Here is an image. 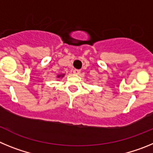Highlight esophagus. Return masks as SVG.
<instances>
[{
    "label": "esophagus",
    "instance_id": "34e87169",
    "mask_svg": "<svg viewBox=\"0 0 153 153\" xmlns=\"http://www.w3.org/2000/svg\"><path fill=\"white\" fill-rule=\"evenodd\" d=\"M73 73H74V74H76V75H78V74H79V73H80V70H76V69H74V70H73Z\"/></svg>",
    "mask_w": 153,
    "mask_h": 153
}]
</instances>
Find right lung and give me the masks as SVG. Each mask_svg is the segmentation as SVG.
<instances>
[{
    "mask_svg": "<svg viewBox=\"0 0 153 153\" xmlns=\"http://www.w3.org/2000/svg\"><path fill=\"white\" fill-rule=\"evenodd\" d=\"M63 76H64V74H62V75H59L57 77H63Z\"/></svg>",
    "mask_w": 153,
    "mask_h": 153,
    "instance_id": "right-lung-1",
    "label": "right lung"
}]
</instances>
